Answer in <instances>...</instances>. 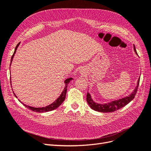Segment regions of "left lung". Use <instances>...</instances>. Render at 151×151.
I'll return each mask as SVG.
<instances>
[{"mask_svg": "<svg viewBox=\"0 0 151 151\" xmlns=\"http://www.w3.org/2000/svg\"><path fill=\"white\" fill-rule=\"evenodd\" d=\"M133 48H134L135 53L137 54L135 45L133 46ZM139 81H140V78L139 79V80H138L137 85L136 88H135L134 91H133L132 93H131V95H130V96L123 98L122 99H119L118 101L111 102L109 103H107V104H97V103H96L93 101V100L91 99V97H90V95L88 93H87V101L90 107H91L92 109L96 111L101 112V113H111V112L116 111L118 109L122 108L123 107L128 104L129 102H131L133 99H134L135 95L137 92L138 87H139Z\"/></svg>", "mask_w": 151, "mask_h": 151, "instance_id": "8db88e82", "label": "left lung"}]
</instances>
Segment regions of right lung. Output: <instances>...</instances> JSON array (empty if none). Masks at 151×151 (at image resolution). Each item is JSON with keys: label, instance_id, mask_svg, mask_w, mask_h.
I'll return each mask as SVG.
<instances>
[{"label": "right lung", "instance_id": "1", "mask_svg": "<svg viewBox=\"0 0 151 151\" xmlns=\"http://www.w3.org/2000/svg\"><path fill=\"white\" fill-rule=\"evenodd\" d=\"M20 43H18V44H17L16 48H15V50H14V52L13 54H12V57H11V64L12 63V59H13V57L14 55V54L16 53V49L17 48H18V47L19 46ZM11 64H10V66H11ZM11 79V78H10ZM72 80V78H68L65 80V83H66V86L65 87H64V89L63 90V92H62V93L61 94V96H60L59 97V98H58V99L56 101H55V102H54L52 104H51L49 106H47L45 107H38V108H37V107H30L29 106H27L24 104L23 103H22V104L25 106L27 107L28 109L32 110L34 112H37V113H44V112H47V111H52L55 109L58 108V107L61 105L62 103L63 102V101H64V99H65V97H66V92H67V87H68V84L70 83V81ZM14 96H16V95L14 94Z\"/></svg>", "mask_w": 151, "mask_h": 151}]
</instances>
